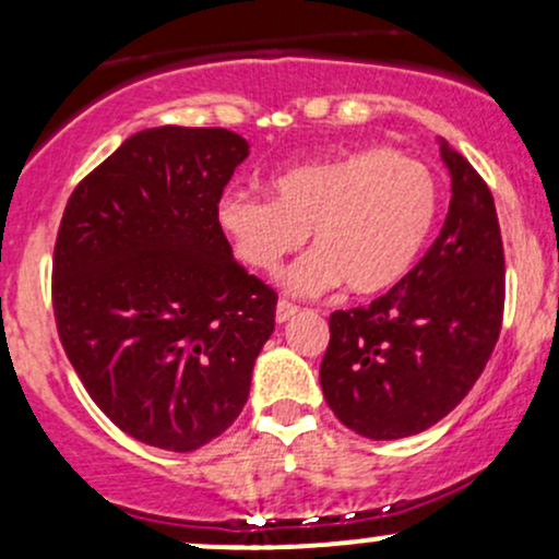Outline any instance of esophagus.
<instances>
[{"label":"esophagus","instance_id":"obj_1","mask_svg":"<svg viewBox=\"0 0 559 559\" xmlns=\"http://www.w3.org/2000/svg\"><path fill=\"white\" fill-rule=\"evenodd\" d=\"M297 305H292V302H286V299H281L278 305H275V323H286L289 321V318H294L297 316Z\"/></svg>","mask_w":559,"mask_h":559}]
</instances>
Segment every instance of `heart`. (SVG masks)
Wrapping results in <instances>:
<instances>
[{"mask_svg": "<svg viewBox=\"0 0 559 559\" xmlns=\"http://www.w3.org/2000/svg\"><path fill=\"white\" fill-rule=\"evenodd\" d=\"M438 201V180L425 164L373 148L281 171L273 199L225 193L217 223L236 254L257 270H273L310 230L312 249L278 275V284L297 297L340 284L366 297L408 273L432 230Z\"/></svg>", "mask_w": 559, "mask_h": 559, "instance_id": "1", "label": "heart"}]
</instances>
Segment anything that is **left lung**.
Masks as SVG:
<instances>
[{
	"label": "left lung",
	"mask_w": 559,
	"mask_h": 559,
	"mask_svg": "<svg viewBox=\"0 0 559 559\" xmlns=\"http://www.w3.org/2000/svg\"><path fill=\"white\" fill-rule=\"evenodd\" d=\"M451 204L408 275L366 308L336 310L321 390L342 425L371 440L425 432L486 369L504 312V249L493 195L440 140Z\"/></svg>",
	"instance_id": "obj_1"
}]
</instances>
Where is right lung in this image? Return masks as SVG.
Returning <instances> with one entry per match:
<instances>
[{"instance_id": "obj_1", "label": "right lung", "mask_w": 559, "mask_h": 559, "mask_svg": "<svg viewBox=\"0 0 559 559\" xmlns=\"http://www.w3.org/2000/svg\"><path fill=\"white\" fill-rule=\"evenodd\" d=\"M249 156L223 127H151L79 182L52 262L58 334L97 408L145 445L188 453L241 414L275 329V292L217 223Z\"/></svg>"}]
</instances>
